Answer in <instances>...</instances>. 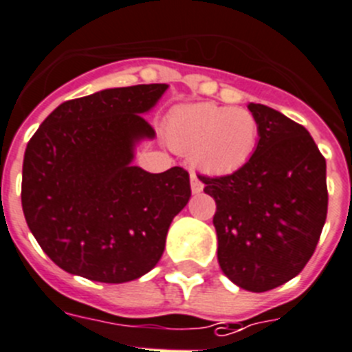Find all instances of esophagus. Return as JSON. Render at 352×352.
Masks as SVG:
<instances>
[{"label":"esophagus","mask_w":352,"mask_h":352,"mask_svg":"<svg viewBox=\"0 0 352 352\" xmlns=\"http://www.w3.org/2000/svg\"><path fill=\"white\" fill-rule=\"evenodd\" d=\"M190 183H192V192L193 193H200L204 190V183H202V179L199 178V174H197V173L190 174Z\"/></svg>","instance_id":"1"}]
</instances>
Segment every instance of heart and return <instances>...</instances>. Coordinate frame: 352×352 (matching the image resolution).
Instances as JSON below:
<instances>
[{
	"label": "heart",
	"mask_w": 352,
	"mask_h": 352,
	"mask_svg": "<svg viewBox=\"0 0 352 352\" xmlns=\"http://www.w3.org/2000/svg\"><path fill=\"white\" fill-rule=\"evenodd\" d=\"M257 138L259 124L252 112L214 103L178 110L169 126L174 148L195 155L199 166L214 174H230L245 166Z\"/></svg>",
	"instance_id": "obj_1"
}]
</instances>
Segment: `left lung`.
<instances>
[{
    "instance_id": "obj_1",
    "label": "left lung",
    "mask_w": 352,
    "mask_h": 352,
    "mask_svg": "<svg viewBox=\"0 0 352 352\" xmlns=\"http://www.w3.org/2000/svg\"><path fill=\"white\" fill-rule=\"evenodd\" d=\"M259 142L245 166L204 176L216 200L217 263L249 292L276 289L300 273L320 240L327 209V162L304 126L249 103Z\"/></svg>"
}]
</instances>
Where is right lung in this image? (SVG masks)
<instances>
[{"label":"right lung","mask_w":352,"mask_h":352,"mask_svg":"<svg viewBox=\"0 0 352 352\" xmlns=\"http://www.w3.org/2000/svg\"><path fill=\"white\" fill-rule=\"evenodd\" d=\"M167 85L103 89L56 107L29 140L22 209L46 256L93 282L148 273L174 216L188 204L183 167L150 174L131 166L133 146L155 131L142 116Z\"/></svg>","instance_id":"1"}]
</instances>
